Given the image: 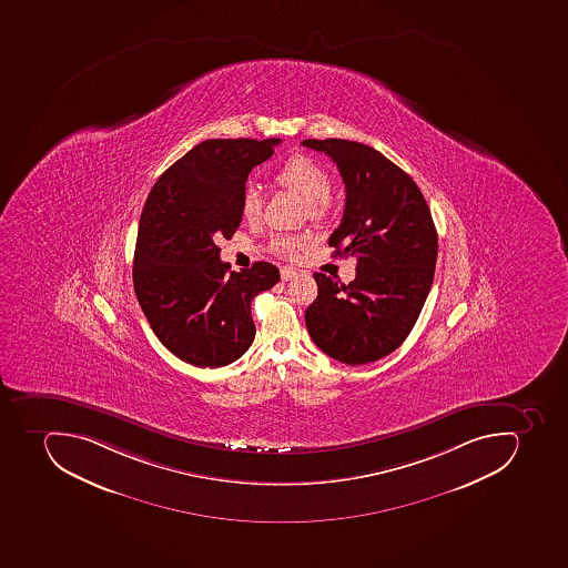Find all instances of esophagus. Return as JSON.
<instances>
[{
	"label": "esophagus",
	"mask_w": 568,
	"mask_h": 568,
	"mask_svg": "<svg viewBox=\"0 0 568 568\" xmlns=\"http://www.w3.org/2000/svg\"><path fill=\"white\" fill-rule=\"evenodd\" d=\"M295 276H297V271H295L294 267H288V265H285V267L282 268L283 282H291V280H294Z\"/></svg>",
	"instance_id": "obj_1"
}]
</instances>
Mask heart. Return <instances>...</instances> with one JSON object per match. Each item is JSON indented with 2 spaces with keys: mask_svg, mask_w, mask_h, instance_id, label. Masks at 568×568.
<instances>
[{
  "mask_svg": "<svg viewBox=\"0 0 568 568\" xmlns=\"http://www.w3.org/2000/svg\"><path fill=\"white\" fill-rule=\"evenodd\" d=\"M274 180L277 185L300 194L306 203H310L312 215H321L327 209V195L332 191V180H329L326 169L308 154H292L291 159L277 169ZM241 212L242 217L247 221H256L260 217L262 194L256 186H244L241 195ZM271 247L282 256H294L303 247V239L300 236H274Z\"/></svg>",
  "mask_w": 568,
  "mask_h": 568,
  "instance_id": "b5f03b06",
  "label": "heart"
}]
</instances>
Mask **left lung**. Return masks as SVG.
Returning <instances> with one entry per match:
<instances>
[{"label": "left lung", "mask_w": 568, "mask_h": 568, "mask_svg": "<svg viewBox=\"0 0 568 568\" xmlns=\"http://www.w3.org/2000/svg\"><path fill=\"white\" fill-rule=\"evenodd\" d=\"M345 183L336 256H356V277L338 285L315 273L317 300L304 321L318 349L342 364L364 365L397 349L417 323L435 277L438 235L432 210L409 174L371 145L308 139Z\"/></svg>", "instance_id": "obj_1"}]
</instances>
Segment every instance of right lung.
Masks as SVG:
<instances>
[{
  "mask_svg": "<svg viewBox=\"0 0 568 568\" xmlns=\"http://www.w3.org/2000/svg\"><path fill=\"white\" fill-rule=\"evenodd\" d=\"M280 139H210L174 162L151 189L136 233L133 286L148 323L174 356L224 367L253 344L251 301L280 282L256 262L241 273L221 262V239L241 226L251 169Z\"/></svg>",
  "mask_w": 568,
  "mask_h": 568,
  "instance_id": "obj_1",
  "label": "right lung"
}]
</instances>
